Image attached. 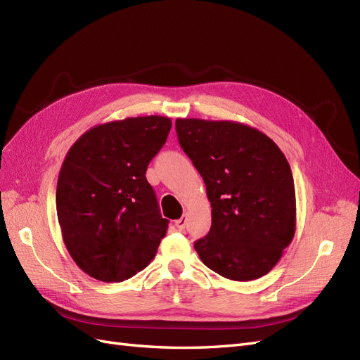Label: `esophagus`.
<instances>
[{
  "mask_svg": "<svg viewBox=\"0 0 360 360\" xmlns=\"http://www.w3.org/2000/svg\"><path fill=\"white\" fill-rule=\"evenodd\" d=\"M186 224H188V216H181L179 221H176V226L179 228V230L181 231V230H184V226H186Z\"/></svg>",
  "mask_w": 360,
  "mask_h": 360,
  "instance_id": "esophagus-1",
  "label": "esophagus"
}]
</instances>
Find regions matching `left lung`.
I'll use <instances>...</instances> for the list:
<instances>
[{"instance_id":"left-lung-1","label":"left lung","mask_w":360,"mask_h":360,"mask_svg":"<svg viewBox=\"0 0 360 360\" xmlns=\"http://www.w3.org/2000/svg\"><path fill=\"white\" fill-rule=\"evenodd\" d=\"M179 143L212 202V228L195 242L202 263L226 279L274 269L296 233L288 160L266 134L230 120L177 118Z\"/></svg>"}]
</instances>
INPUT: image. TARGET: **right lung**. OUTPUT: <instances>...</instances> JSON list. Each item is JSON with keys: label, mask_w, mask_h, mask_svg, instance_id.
I'll use <instances>...</instances> for the list:
<instances>
[{"label": "right lung", "mask_w": 360, "mask_h": 360, "mask_svg": "<svg viewBox=\"0 0 360 360\" xmlns=\"http://www.w3.org/2000/svg\"><path fill=\"white\" fill-rule=\"evenodd\" d=\"M169 130L168 117L114 120L86 130L64 158L58 224L70 257L91 278L122 282L155 258L168 219L146 171Z\"/></svg>", "instance_id": "1"}]
</instances>
